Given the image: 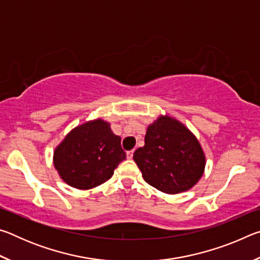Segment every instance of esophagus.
I'll list each match as a JSON object with an SVG mask.
<instances>
[{
	"label": "esophagus",
	"instance_id": "34e87169",
	"mask_svg": "<svg viewBox=\"0 0 260 260\" xmlns=\"http://www.w3.org/2000/svg\"><path fill=\"white\" fill-rule=\"evenodd\" d=\"M133 153H134L133 150L127 151V158H128V159H132V158H133Z\"/></svg>",
	"mask_w": 260,
	"mask_h": 260
}]
</instances>
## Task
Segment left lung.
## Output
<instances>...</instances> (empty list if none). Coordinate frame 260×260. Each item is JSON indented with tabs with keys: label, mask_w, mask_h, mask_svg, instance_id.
I'll return each instance as SVG.
<instances>
[{
	"label": "left lung",
	"mask_w": 260,
	"mask_h": 260,
	"mask_svg": "<svg viewBox=\"0 0 260 260\" xmlns=\"http://www.w3.org/2000/svg\"><path fill=\"white\" fill-rule=\"evenodd\" d=\"M133 159L144 181L166 193L186 191L204 172L205 156L193 134L181 122L160 116L148 127L144 147Z\"/></svg>",
	"instance_id": "1"
}]
</instances>
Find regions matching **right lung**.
<instances>
[{
  "label": "right lung",
  "instance_id": "add662e5",
  "mask_svg": "<svg viewBox=\"0 0 260 260\" xmlns=\"http://www.w3.org/2000/svg\"><path fill=\"white\" fill-rule=\"evenodd\" d=\"M120 142L109 122L87 121L70 132L55 149V169L73 188L98 187L112 177L114 169L126 158Z\"/></svg>",
  "mask_w": 260,
  "mask_h": 260
}]
</instances>
